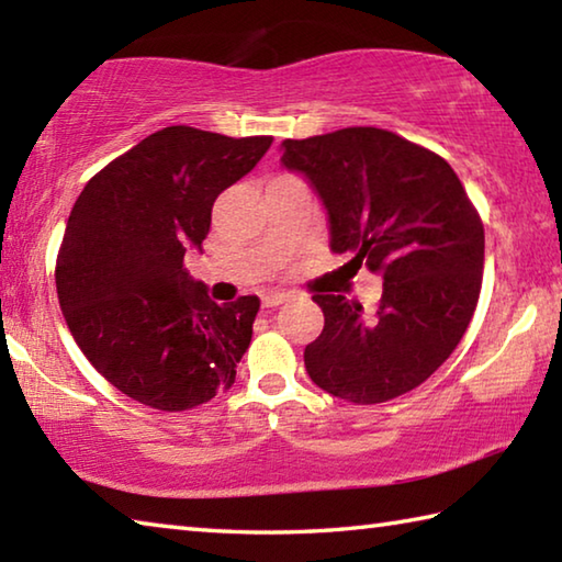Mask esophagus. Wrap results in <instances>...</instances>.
<instances>
[{"label": "esophagus", "mask_w": 562, "mask_h": 562, "mask_svg": "<svg viewBox=\"0 0 562 562\" xmlns=\"http://www.w3.org/2000/svg\"><path fill=\"white\" fill-rule=\"evenodd\" d=\"M284 297H288V294L284 292H265L262 294V307H268V310H272V307H278V304H282L284 302Z\"/></svg>", "instance_id": "1"}]
</instances>
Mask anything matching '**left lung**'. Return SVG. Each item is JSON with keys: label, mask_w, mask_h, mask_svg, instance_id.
Masks as SVG:
<instances>
[{"label": "left lung", "mask_w": 562, "mask_h": 562, "mask_svg": "<svg viewBox=\"0 0 562 562\" xmlns=\"http://www.w3.org/2000/svg\"><path fill=\"white\" fill-rule=\"evenodd\" d=\"M282 148V166L327 207L331 252L384 278L374 317L345 294L312 297L325 329L304 347L310 379L351 404L412 392L451 357L479 304V211L439 154L392 131L351 126Z\"/></svg>", "instance_id": "obj_1"}]
</instances>
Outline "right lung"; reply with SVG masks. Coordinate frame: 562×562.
<instances>
[{
	"label": "right lung",
	"instance_id": "obj_1",
	"mask_svg": "<svg viewBox=\"0 0 562 562\" xmlns=\"http://www.w3.org/2000/svg\"><path fill=\"white\" fill-rule=\"evenodd\" d=\"M272 136L168 126L101 168L76 198L56 258L71 337L113 386L158 412H188L235 384L260 300L217 304L183 268L215 198L250 173Z\"/></svg>",
	"mask_w": 562,
	"mask_h": 562
}]
</instances>
